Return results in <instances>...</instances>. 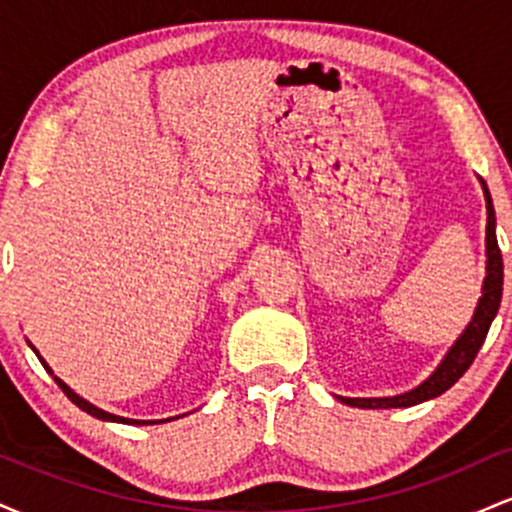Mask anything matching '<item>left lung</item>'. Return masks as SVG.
Masks as SVG:
<instances>
[{
  "instance_id": "obj_1",
  "label": "left lung",
  "mask_w": 512,
  "mask_h": 512,
  "mask_svg": "<svg viewBox=\"0 0 512 512\" xmlns=\"http://www.w3.org/2000/svg\"><path fill=\"white\" fill-rule=\"evenodd\" d=\"M484 185V197H486V211H489V223H486V279H484V293H481L477 313H474L472 322H469L467 330L462 332V337L457 339L455 346L448 351L445 361L436 368V373L414 387L411 392H404V395L397 397H378V399H351V397H339L344 404L358 409H395V407H411V404L426 402V399L443 395L448 387H452L457 380L462 378L464 370L472 366V361L477 358L481 344H484L486 334H489V327L493 317L498 313V305H501V293H503V257L501 248H498L496 238V211H493L491 195L486 182Z\"/></svg>"
}]
</instances>
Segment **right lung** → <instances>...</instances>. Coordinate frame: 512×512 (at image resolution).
I'll return each mask as SVG.
<instances>
[{"label": "right lung", "instance_id": "1", "mask_svg": "<svg viewBox=\"0 0 512 512\" xmlns=\"http://www.w3.org/2000/svg\"><path fill=\"white\" fill-rule=\"evenodd\" d=\"M31 349H33V346H31ZM33 351H35V349H33ZM35 354H38V351H35ZM38 358H40V356H38ZM40 363H43V366H45V370H48V373H52L50 366H48V363L43 361V358H40ZM52 378H55V383L62 387V392H64V395H67L69 399H72V402L76 404V407H79V409H84L86 414L96 416V419H103V421H117V424H137V426H139V424H161V421H137V419H125V416H115V414H108V411H103V409L93 407L91 402H86V399H81L79 395H76V392L69 390V387L64 385L62 380L57 378V375H52ZM166 421H168V419H166Z\"/></svg>", "mask_w": 512, "mask_h": 512}]
</instances>
